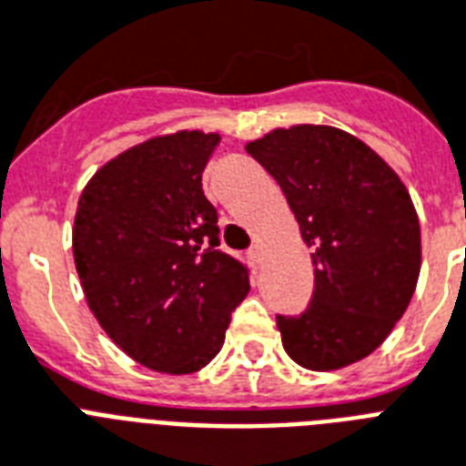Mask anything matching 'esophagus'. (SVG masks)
<instances>
[{
  "label": "esophagus",
  "instance_id": "esophagus-1",
  "mask_svg": "<svg viewBox=\"0 0 466 466\" xmlns=\"http://www.w3.org/2000/svg\"><path fill=\"white\" fill-rule=\"evenodd\" d=\"M248 261L254 263V266H261V263H263V247H258V244H256V247L248 248Z\"/></svg>",
  "mask_w": 466,
  "mask_h": 466
}]
</instances>
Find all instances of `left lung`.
I'll return each instance as SVG.
<instances>
[{
    "mask_svg": "<svg viewBox=\"0 0 466 466\" xmlns=\"http://www.w3.org/2000/svg\"><path fill=\"white\" fill-rule=\"evenodd\" d=\"M247 152L283 188L311 248L309 307L278 317L285 353L314 372L368 358L419 283L420 225L409 190L375 149L331 126L276 127Z\"/></svg>",
    "mask_w": 466,
    "mask_h": 466,
    "instance_id": "8db88e82",
    "label": "left lung"
}]
</instances>
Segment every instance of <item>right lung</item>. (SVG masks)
<instances>
[{
    "label": "right lung",
    "mask_w": 466,
    "mask_h": 466,
    "mask_svg": "<svg viewBox=\"0 0 466 466\" xmlns=\"http://www.w3.org/2000/svg\"><path fill=\"white\" fill-rule=\"evenodd\" d=\"M218 133L157 135L106 161L84 186L72 251L86 305L145 368L190 375L219 353L248 268L219 248L203 168Z\"/></svg>",
    "instance_id": "right-lung-1"
}]
</instances>
